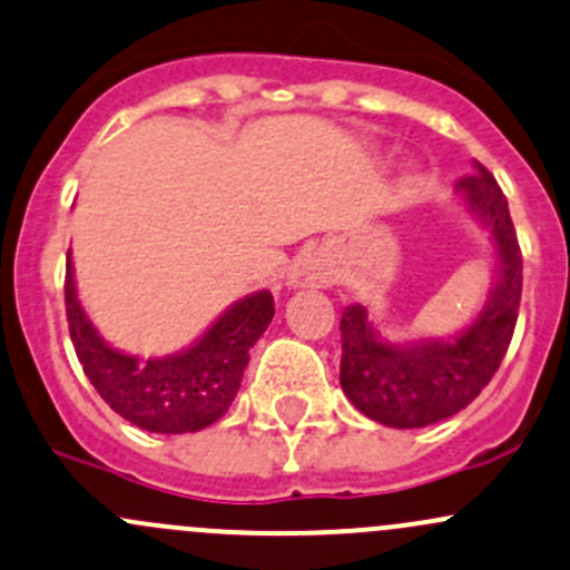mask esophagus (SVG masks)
I'll return each mask as SVG.
<instances>
[{
  "label": "esophagus",
  "mask_w": 570,
  "mask_h": 570,
  "mask_svg": "<svg viewBox=\"0 0 570 570\" xmlns=\"http://www.w3.org/2000/svg\"><path fill=\"white\" fill-rule=\"evenodd\" d=\"M327 275H331L327 273V262L320 254H308L292 269L289 286H295V289H316V286L327 284Z\"/></svg>",
  "instance_id": "34e87169"
}]
</instances>
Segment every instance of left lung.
Segmentation results:
<instances>
[{
	"instance_id": "8db88e82",
	"label": "left lung",
	"mask_w": 570,
	"mask_h": 570,
	"mask_svg": "<svg viewBox=\"0 0 570 570\" xmlns=\"http://www.w3.org/2000/svg\"><path fill=\"white\" fill-rule=\"evenodd\" d=\"M456 190L491 232L497 281L470 327L453 338L391 344L374 331L363 305L341 314V387L371 421L423 429L456 415L489 385L505 357L522 301V250L508 199L487 166L461 177Z\"/></svg>"
}]
</instances>
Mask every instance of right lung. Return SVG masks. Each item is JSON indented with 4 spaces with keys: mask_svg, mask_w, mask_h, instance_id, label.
I'll list each match as a JSON object with an SVG mask.
<instances>
[{
    "mask_svg": "<svg viewBox=\"0 0 570 570\" xmlns=\"http://www.w3.org/2000/svg\"><path fill=\"white\" fill-rule=\"evenodd\" d=\"M65 308L76 355L100 399L125 421L155 434L202 431L224 417L239 391L250 346L275 314L273 295L267 289L254 292L226 308L188 350L141 361L114 350L95 331L76 292L70 254Z\"/></svg>",
    "mask_w": 570,
    "mask_h": 570,
    "instance_id": "add662e5",
    "label": "right lung"
}]
</instances>
